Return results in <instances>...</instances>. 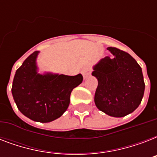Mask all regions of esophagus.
<instances>
[{
    "label": "esophagus",
    "mask_w": 157,
    "mask_h": 157,
    "mask_svg": "<svg viewBox=\"0 0 157 157\" xmlns=\"http://www.w3.org/2000/svg\"><path fill=\"white\" fill-rule=\"evenodd\" d=\"M82 75H83L84 79H86L90 75V68H84L82 70Z\"/></svg>",
    "instance_id": "1"
}]
</instances>
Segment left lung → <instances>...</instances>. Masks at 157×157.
I'll return each mask as SVG.
<instances>
[{"label": "left lung", "mask_w": 157, "mask_h": 157, "mask_svg": "<svg viewBox=\"0 0 157 157\" xmlns=\"http://www.w3.org/2000/svg\"><path fill=\"white\" fill-rule=\"evenodd\" d=\"M107 50L113 56L102 59L93 67L92 75L98 80L94 103L108 116L123 117L139 107L145 84L141 67L128 53L115 47Z\"/></svg>", "instance_id": "1"}]
</instances>
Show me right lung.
<instances>
[{
  "mask_svg": "<svg viewBox=\"0 0 157 157\" xmlns=\"http://www.w3.org/2000/svg\"><path fill=\"white\" fill-rule=\"evenodd\" d=\"M38 54L33 52L17 69L11 91L18 109L25 117L47 123L66 112L71 91L82 82L83 76L38 73Z\"/></svg>",
  "mask_w": 157,
  "mask_h": 157,
  "instance_id": "1",
  "label": "right lung"
}]
</instances>
